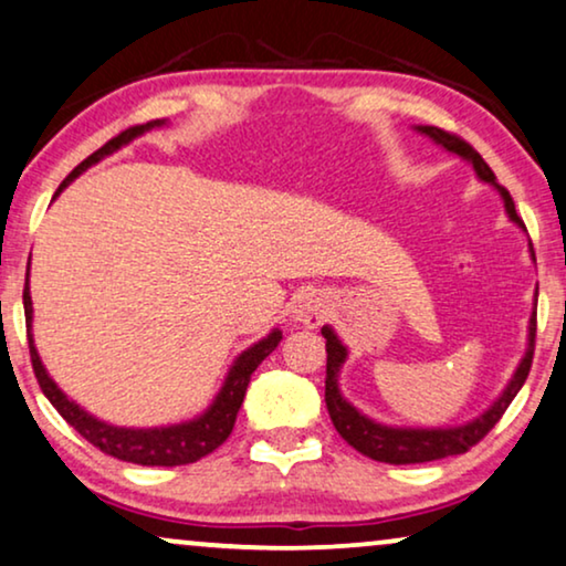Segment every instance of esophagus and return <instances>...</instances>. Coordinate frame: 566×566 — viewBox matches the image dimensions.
<instances>
[{
    "label": "esophagus",
    "instance_id": "obj_1",
    "mask_svg": "<svg viewBox=\"0 0 566 566\" xmlns=\"http://www.w3.org/2000/svg\"><path fill=\"white\" fill-rule=\"evenodd\" d=\"M331 313V300L323 295L321 290H305L300 292L295 303H292V318L303 323L307 328H318L326 315Z\"/></svg>",
    "mask_w": 566,
    "mask_h": 566
}]
</instances>
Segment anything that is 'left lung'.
Returning a JSON list of instances; mask_svg holds the SVG:
<instances>
[{
  "mask_svg": "<svg viewBox=\"0 0 566 566\" xmlns=\"http://www.w3.org/2000/svg\"><path fill=\"white\" fill-rule=\"evenodd\" d=\"M413 129L432 139L434 145H440L442 149H448V153H453L461 157V160L469 163L471 168L476 170V178L484 180L489 186H494L496 193L502 196L504 212H507L510 222H515L520 230H525L523 220H520L515 212V201H512L510 191L496 184V176L492 172V168H489L484 157H481L469 142L455 137V134L437 129V126H413ZM528 248H531V259L536 261L533 243H528ZM536 303H538V287H536V300H533V313L528 321V346H525L523 359L517 361L515 373H512L507 386H504L502 394L494 398L486 411H481L476 419L465 421V424H455V427H394V424H382V421H375L373 417H367V413H361L357 406L346 401L342 388H338V375H342L344 361L349 357V349H346L342 338L336 336L334 328L323 326L321 334L326 338V354H328L326 406L336 432L342 434L354 450H359L361 455L373 458V461H380V463H394V465L440 461V458L465 453V450L476 446L481 437H484L489 429L502 419V413L507 411L512 398L517 396V390L523 388L525 378H528L533 349H536Z\"/></svg>",
  "mask_w": 566,
  "mask_h": 566,
  "instance_id": "left-lung-1",
  "label": "left lung"
}]
</instances>
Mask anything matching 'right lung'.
Returning <instances> with one entry per match:
<instances>
[{"label": "right lung", "mask_w": 566, "mask_h": 566, "mask_svg": "<svg viewBox=\"0 0 566 566\" xmlns=\"http://www.w3.org/2000/svg\"><path fill=\"white\" fill-rule=\"evenodd\" d=\"M165 124H168L165 118L149 120V124L132 126V129L120 132L118 137L105 142L97 153L90 155L87 160H82L77 168L64 178V184L59 186L54 199L62 193V188H66V184H72L80 172H85L90 168V165L101 163L103 157L118 153V149L129 145L132 139L142 137L145 132L160 129ZM22 305H25L30 361H33V373L38 378V386L43 390V396L49 398L51 406H54V409L62 413V417L70 421V424L77 429L87 442H93L95 448H101L105 455H113L118 458V461L137 463V465H186V463H196L199 458H205L212 453V450L220 448L230 437L232 427H235V417L240 411V403H243L245 398V388L248 382H251L253 370L276 349L279 342H282V331L274 328L269 336H263L261 342H255L253 346H248L245 352H240L235 361H232L220 394L214 396V401L209 403L207 411H201L199 417L180 421V424H168V427H149V429L116 427L93 417V413H87L77 401H72V398L66 396L64 390L56 386L54 378L46 373V367H43L33 342V300H30L28 276H25V290H22Z\"/></svg>", "instance_id": "1"}]
</instances>
